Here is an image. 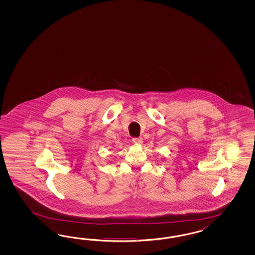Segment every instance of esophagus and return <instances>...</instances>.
Returning a JSON list of instances; mask_svg holds the SVG:
<instances>
[{
    "instance_id": "34e87169",
    "label": "esophagus",
    "mask_w": 255,
    "mask_h": 255,
    "mask_svg": "<svg viewBox=\"0 0 255 255\" xmlns=\"http://www.w3.org/2000/svg\"><path fill=\"white\" fill-rule=\"evenodd\" d=\"M131 141L133 143H137V144H142L143 143V138L142 137H133L131 139Z\"/></svg>"
}]
</instances>
